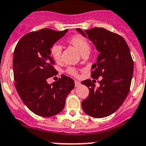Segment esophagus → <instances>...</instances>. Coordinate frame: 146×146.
Masks as SVG:
<instances>
[{
	"instance_id": "obj_1",
	"label": "esophagus",
	"mask_w": 146,
	"mask_h": 146,
	"mask_svg": "<svg viewBox=\"0 0 146 146\" xmlns=\"http://www.w3.org/2000/svg\"><path fill=\"white\" fill-rule=\"evenodd\" d=\"M81 82H79L78 81H74V85H75V87H79V86L81 85Z\"/></svg>"
}]
</instances>
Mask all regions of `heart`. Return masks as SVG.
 <instances>
[{
    "instance_id": "obj_1",
    "label": "heart",
    "mask_w": 146,
    "mask_h": 146,
    "mask_svg": "<svg viewBox=\"0 0 146 146\" xmlns=\"http://www.w3.org/2000/svg\"><path fill=\"white\" fill-rule=\"evenodd\" d=\"M68 42L71 45L75 47L79 51V52L83 55L84 54H88L90 51V44L88 39L85 37L81 35H75L70 39H68ZM62 46L58 44H54L50 48V54L52 58L56 62H60L62 58ZM67 72L72 75H76V71L73 68H68Z\"/></svg>"
}]
</instances>
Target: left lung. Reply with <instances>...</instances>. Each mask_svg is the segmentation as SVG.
Returning <instances> with one entry per match:
<instances>
[{"label":"left lung","mask_w":146,"mask_h":146,"mask_svg":"<svg viewBox=\"0 0 146 146\" xmlns=\"http://www.w3.org/2000/svg\"><path fill=\"white\" fill-rule=\"evenodd\" d=\"M88 38L99 55L92 65L91 78L81 82L89 88V95L82 101L85 113L95 118L106 117L119 109L128 95L133 74V61L125 39L104 28L76 29ZM102 78L100 87L95 88L94 79Z\"/></svg>","instance_id":"obj_1"}]
</instances>
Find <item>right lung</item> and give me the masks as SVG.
<instances>
[{"label":"right lung","mask_w":146,"mask_h":146,"mask_svg":"<svg viewBox=\"0 0 146 146\" xmlns=\"http://www.w3.org/2000/svg\"><path fill=\"white\" fill-rule=\"evenodd\" d=\"M67 32L42 29L30 33L20 39L14 49L16 89L24 104L38 116L46 117L60 113L65 98L74 88L73 79L65 75L51 84L46 81L57 73L52 66L55 62L50 48Z\"/></svg>","instance_id":"right-lung-1"}]
</instances>
